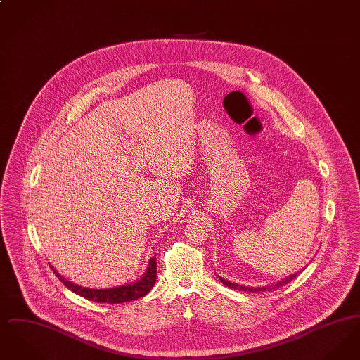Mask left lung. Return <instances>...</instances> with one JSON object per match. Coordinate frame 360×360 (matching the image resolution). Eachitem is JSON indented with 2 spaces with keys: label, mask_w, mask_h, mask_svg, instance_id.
Returning <instances> with one entry per match:
<instances>
[{
  "label": "left lung",
  "mask_w": 360,
  "mask_h": 360,
  "mask_svg": "<svg viewBox=\"0 0 360 360\" xmlns=\"http://www.w3.org/2000/svg\"><path fill=\"white\" fill-rule=\"evenodd\" d=\"M297 275H298V273H294V274L289 275V276H286V278H283V279H281V281H278V282H275V283H271V285H269V286H264V288H247V286H241V285H238V283H232V282H229V281H226V279H224V278H220V281L223 282L225 286H228V288H231V289H235V290L239 291H252V292H255V291L276 290V289H279V288L288 285Z\"/></svg>",
  "instance_id": "left-lung-1"
}]
</instances>
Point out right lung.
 Returning a JSON list of instances; mask_svg holds the SVG:
<instances>
[{"label": "right lung", "mask_w": 360, "mask_h": 360, "mask_svg": "<svg viewBox=\"0 0 360 360\" xmlns=\"http://www.w3.org/2000/svg\"><path fill=\"white\" fill-rule=\"evenodd\" d=\"M55 275L60 279V282L69 288L70 290L74 291L75 294L84 297L89 301L93 302H106V304H122V302H129L137 298L144 297L148 291L154 288L155 281H156V259L151 257L150 264L147 267L146 274L143 275L139 281L131 285H124L119 288H113V289H86L81 288L78 285H74L72 282L66 281L63 276H60L58 271H55V269L51 267Z\"/></svg>", "instance_id": "add662e5"}]
</instances>
